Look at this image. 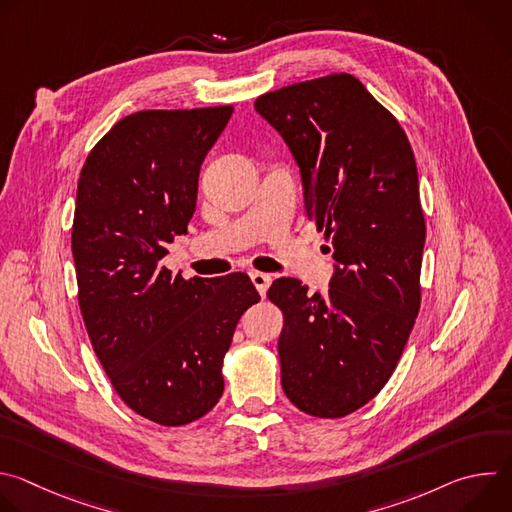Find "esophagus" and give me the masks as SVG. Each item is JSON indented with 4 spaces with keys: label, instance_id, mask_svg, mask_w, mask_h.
<instances>
[{
    "label": "esophagus",
    "instance_id": "34e87169",
    "mask_svg": "<svg viewBox=\"0 0 512 512\" xmlns=\"http://www.w3.org/2000/svg\"><path fill=\"white\" fill-rule=\"evenodd\" d=\"M251 281H253V285L257 287L259 296H261V298H265L267 289H269V285H271V275L261 273V271H251Z\"/></svg>",
    "mask_w": 512,
    "mask_h": 512
}]
</instances>
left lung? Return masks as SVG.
<instances>
[{"instance_id": "1", "label": "left lung", "mask_w": 512, "mask_h": 512, "mask_svg": "<svg viewBox=\"0 0 512 512\" xmlns=\"http://www.w3.org/2000/svg\"><path fill=\"white\" fill-rule=\"evenodd\" d=\"M300 166L308 218L334 275L326 296L279 277L281 387L300 411L344 417L391 379L421 304L425 221L415 156L399 121L346 72L255 101Z\"/></svg>"}]
</instances>
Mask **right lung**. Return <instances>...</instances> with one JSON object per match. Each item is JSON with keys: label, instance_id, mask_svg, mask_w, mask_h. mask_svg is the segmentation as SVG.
<instances>
[{"label": "right lung", "instance_id": "right-lung-1", "mask_svg": "<svg viewBox=\"0 0 512 512\" xmlns=\"http://www.w3.org/2000/svg\"><path fill=\"white\" fill-rule=\"evenodd\" d=\"M231 115V105L131 113L79 178L72 257L91 344L125 405L168 427L221 399L237 322L261 300L247 273L184 279L162 267L168 243L188 233L200 166Z\"/></svg>", "mask_w": 512, "mask_h": 512}]
</instances>
